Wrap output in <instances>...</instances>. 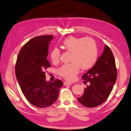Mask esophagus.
I'll return each instance as SVG.
<instances>
[{"label": "esophagus", "mask_w": 131, "mask_h": 131, "mask_svg": "<svg viewBox=\"0 0 131 131\" xmlns=\"http://www.w3.org/2000/svg\"><path fill=\"white\" fill-rule=\"evenodd\" d=\"M72 84V83L69 82H67V81H65L63 82V85L65 86H69V85H71Z\"/></svg>", "instance_id": "34e87169"}]
</instances>
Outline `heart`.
<instances>
[{"instance_id": "b5f03b06", "label": "heart", "mask_w": 131, "mask_h": 131, "mask_svg": "<svg viewBox=\"0 0 131 131\" xmlns=\"http://www.w3.org/2000/svg\"><path fill=\"white\" fill-rule=\"evenodd\" d=\"M62 46L66 50L72 52L70 62L59 69V75L68 80L74 79L80 72V68L86 70L92 67L97 58V46L93 39L90 38H77L69 37L62 42ZM50 57L53 63L59 61L61 52L55 47L50 52Z\"/></svg>"}]
</instances>
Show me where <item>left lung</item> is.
<instances>
[{
	"mask_svg": "<svg viewBox=\"0 0 131 131\" xmlns=\"http://www.w3.org/2000/svg\"><path fill=\"white\" fill-rule=\"evenodd\" d=\"M117 69L111 49L105 45L96 64L82 75L84 83H89L78 101L88 108L101 105L108 99L117 79Z\"/></svg>",
	"mask_w": 131,
	"mask_h": 131,
	"instance_id": "obj_1",
	"label": "left lung"
}]
</instances>
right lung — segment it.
Instances as JSON below:
<instances>
[{
    "mask_svg": "<svg viewBox=\"0 0 131 131\" xmlns=\"http://www.w3.org/2000/svg\"><path fill=\"white\" fill-rule=\"evenodd\" d=\"M53 35L33 38L19 53L15 65V74L22 92L32 105L46 108L57 99L63 82L59 80L47 81L45 70L50 67L47 59L50 42Z\"/></svg>",
    "mask_w": 131,
    "mask_h": 131,
    "instance_id": "right-lung-1",
    "label": "right lung"
}]
</instances>
